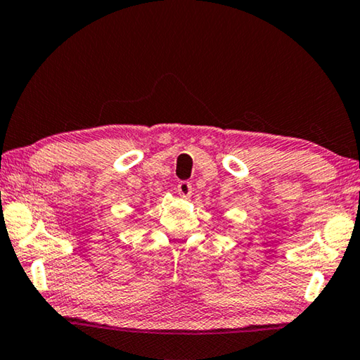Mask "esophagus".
<instances>
[{
	"label": "esophagus",
	"mask_w": 360,
	"mask_h": 360,
	"mask_svg": "<svg viewBox=\"0 0 360 360\" xmlns=\"http://www.w3.org/2000/svg\"><path fill=\"white\" fill-rule=\"evenodd\" d=\"M178 192L182 198H188L192 195V184L188 181H179Z\"/></svg>",
	"instance_id": "1"
}]
</instances>
